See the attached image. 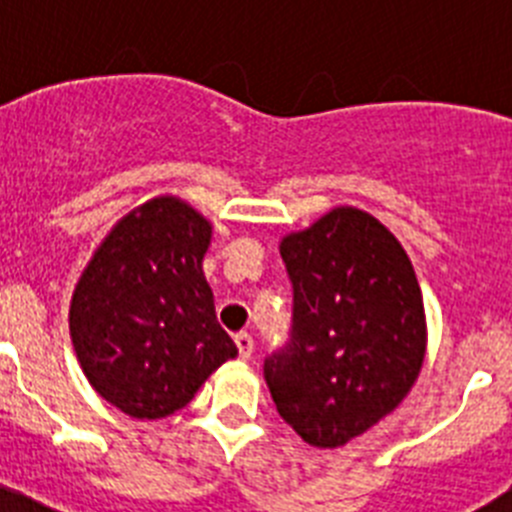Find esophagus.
Segmentation results:
<instances>
[{
    "label": "esophagus",
    "instance_id": "34e87169",
    "mask_svg": "<svg viewBox=\"0 0 512 512\" xmlns=\"http://www.w3.org/2000/svg\"><path fill=\"white\" fill-rule=\"evenodd\" d=\"M235 346H238V354H241V359H251V354H253L251 333H238V336H235Z\"/></svg>",
    "mask_w": 512,
    "mask_h": 512
}]
</instances>
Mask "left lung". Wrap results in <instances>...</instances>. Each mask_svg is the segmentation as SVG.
<instances>
[{"label": "left lung", "instance_id": "obj_1", "mask_svg": "<svg viewBox=\"0 0 512 512\" xmlns=\"http://www.w3.org/2000/svg\"><path fill=\"white\" fill-rule=\"evenodd\" d=\"M292 328L264 359L277 413L336 449L397 408L425 356V312L408 253L366 212L336 207L279 246Z\"/></svg>", "mask_w": 512, "mask_h": 512}]
</instances>
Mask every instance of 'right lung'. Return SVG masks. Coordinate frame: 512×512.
<instances>
[{
    "mask_svg": "<svg viewBox=\"0 0 512 512\" xmlns=\"http://www.w3.org/2000/svg\"><path fill=\"white\" fill-rule=\"evenodd\" d=\"M210 223L158 197L122 217L81 274L69 325L89 384L133 418L182 410L238 354L202 274Z\"/></svg>",
    "mask_w": 512,
    "mask_h": 512,
    "instance_id": "obj_1",
    "label": "right lung"
}]
</instances>
